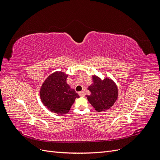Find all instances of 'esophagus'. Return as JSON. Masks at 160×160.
I'll return each mask as SVG.
<instances>
[{"label": "esophagus", "instance_id": "1", "mask_svg": "<svg viewBox=\"0 0 160 160\" xmlns=\"http://www.w3.org/2000/svg\"><path fill=\"white\" fill-rule=\"evenodd\" d=\"M79 95L81 96V97H84L85 96V92L83 91H79Z\"/></svg>", "mask_w": 160, "mask_h": 160}]
</instances>
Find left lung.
Instances as JSON below:
<instances>
[{"instance_id":"1","label":"left lung","mask_w":160,"mask_h":160,"mask_svg":"<svg viewBox=\"0 0 160 160\" xmlns=\"http://www.w3.org/2000/svg\"><path fill=\"white\" fill-rule=\"evenodd\" d=\"M92 81L93 83L88 87L91 95H86L89 102L98 112L109 109L118 99L117 85L108 77L101 80L99 77L93 75Z\"/></svg>"}]
</instances>
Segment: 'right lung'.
Listing matches in <instances>:
<instances>
[{
  "mask_svg": "<svg viewBox=\"0 0 160 160\" xmlns=\"http://www.w3.org/2000/svg\"><path fill=\"white\" fill-rule=\"evenodd\" d=\"M67 77L68 75L65 72H54L43 82L40 89V98L43 105L58 115L68 113L75 99L79 98L67 83Z\"/></svg>",
  "mask_w": 160,
  "mask_h": 160,
  "instance_id": "add662e5",
  "label": "right lung"
}]
</instances>
